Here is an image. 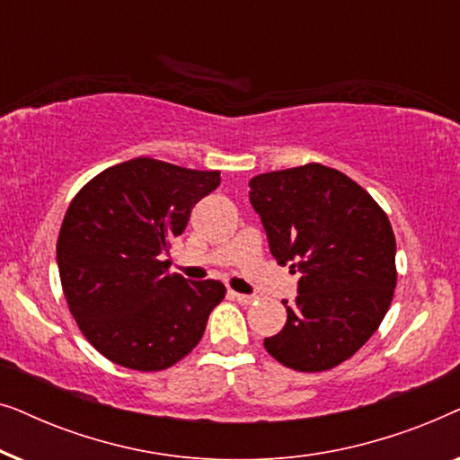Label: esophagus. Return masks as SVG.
<instances>
[{
    "label": "esophagus",
    "mask_w": 460,
    "mask_h": 460,
    "mask_svg": "<svg viewBox=\"0 0 460 460\" xmlns=\"http://www.w3.org/2000/svg\"><path fill=\"white\" fill-rule=\"evenodd\" d=\"M230 295L238 301V304H243V305H249V304H253V301H255V295H243V293H234V291H232Z\"/></svg>",
    "instance_id": "obj_1"
}]
</instances>
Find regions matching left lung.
<instances>
[{
	"instance_id": "obj_1",
	"label": "left lung",
	"mask_w": 460,
	"mask_h": 460,
	"mask_svg": "<svg viewBox=\"0 0 460 460\" xmlns=\"http://www.w3.org/2000/svg\"><path fill=\"white\" fill-rule=\"evenodd\" d=\"M249 188L270 253L301 274L297 297L282 301L285 329L263 348L301 373L337 367L368 341L392 304V224L362 186L320 163L255 175Z\"/></svg>"
}]
</instances>
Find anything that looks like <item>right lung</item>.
Masks as SVG:
<instances>
[{
	"label": "right lung",
	"mask_w": 460,
	"mask_h": 460,
	"mask_svg": "<svg viewBox=\"0 0 460 460\" xmlns=\"http://www.w3.org/2000/svg\"><path fill=\"white\" fill-rule=\"evenodd\" d=\"M219 181V172L137 156L104 169L68 205L56 243L62 291L81 332L111 362L163 370L200 341L226 287L172 274L163 255Z\"/></svg>",
	"instance_id": "1"
}]
</instances>
